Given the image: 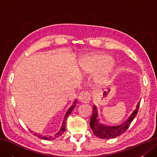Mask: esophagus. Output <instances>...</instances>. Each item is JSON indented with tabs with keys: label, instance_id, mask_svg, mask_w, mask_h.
Instances as JSON below:
<instances>
[{
	"label": "esophagus",
	"instance_id": "34e87169",
	"mask_svg": "<svg viewBox=\"0 0 157 157\" xmlns=\"http://www.w3.org/2000/svg\"><path fill=\"white\" fill-rule=\"evenodd\" d=\"M90 101V94L87 91L82 92L79 95V101L82 103H87Z\"/></svg>",
	"mask_w": 157,
	"mask_h": 157
}]
</instances>
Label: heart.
I'll return each mask as SVG.
<instances>
[{"label":"heart","mask_w":157,"mask_h":157,"mask_svg":"<svg viewBox=\"0 0 157 157\" xmlns=\"http://www.w3.org/2000/svg\"><path fill=\"white\" fill-rule=\"evenodd\" d=\"M114 66L112 59L108 55H96L86 57L82 63V67L84 71L88 73L94 72L101 67V71L96 77L98 82H105L112 71Z\"/></svg>","instance_id":"b5f03b06"}]
</instances>
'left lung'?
Listing matches in <instances>:
<instances>
[{"instance_id": "8db88e82", "label": "left lung", "mask_w": 157, "mask_h": 157, "mask_svg": "<svg viewBox=\"0 0 157 157\" xmlns=\"http://www.w3.org/2000/svg\"><path fill=\"white\" fill-rule=\"evenodd\" d=\"M140 102V101L138 102L136 109L129 115L128 119H126L121 124L115 126L106 125L101 123L98 113V109L96 105H94V106H93L92 115L90 119V125L91 127L94 134L96 136H97V137L102 139L115 138L121 135L123 133H124L128 129L130 123H132V121L136 117L138 111Z\"/></svg>"}]
</instances>
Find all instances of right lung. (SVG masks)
Wrapping results in <instances>:
<instances>
[{"mask_svg": "<svg viewBox=\"0 0 157 157\" xmlns=\"http://www.w3.org/2000/svg\"><path fill=\"white\" fill-rule=\"evenodd\" d=\"M76 103H77V100H75L74 102H73V105L71 106H70V107L68 109L67 111V112L65 113V115L64 117V119H63V121L62 125L61 127V128H60L59 131L58 132H56L55 134L52 135V136H50V135L49 136H44V135H42L40 134H38V133H36V132H34L33 134H34L36 136H37V137L39 138L43 139V140H52L56 139V138H59V136H61L63 134V133H64V132L65 131L66 121H67V118H68V116L70 114H71L73 110L74 109V108L75 107ZM29 130H30V129H29Z\"/></svg>", "mask_w": 157, "mask_h": 157, "instance_id": "obj_1", "label": "right lung"}]
</instances>
